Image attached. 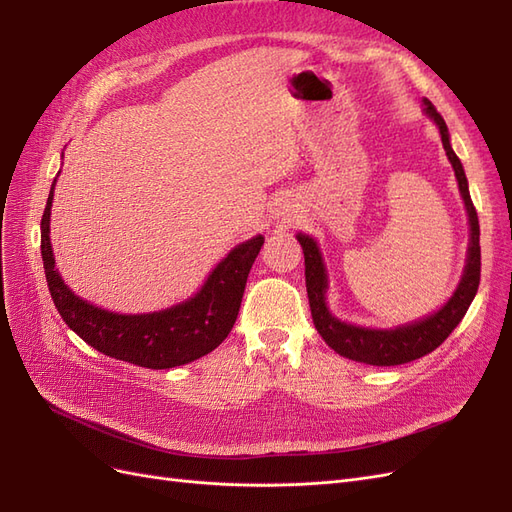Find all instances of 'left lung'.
Returning <instances> with one entry per match:
<instances>
[{"label":"left lung","instance_id":"left-lung-1","mask_svg":"<svg viewBox=\"0 0 512 512\" xmlns=\"http://www.w3.org/2000/svg\"><path fill=\"white\" fill-rule=\"evenodd\" d=\"M425 113L436 123L442 145L448 156V162L453 164L455 177L459 183V192L463 203H466L468 220H470V245H468V260L466 269H463L461 282L453 297L448 299L438 312H433L427 318H421L410 324H401L397 329H365L356 327V324H348L337 320L327 307V269H324L322 254L318 250V243L299 232L297 241L303 247L305 256V286H307V299L309 307H312V318L318 333L322 335L324 342H327L337 354L346 356V359L367 363V365H378V367H389V365H401L410 363L414 359H421V356L436 350L444 339L453 333V329L466 316L470 303L476 297V290L480 284V226H478V215L472 205L470 190H468V179L463 173V166L455 151L451 147V138H448V128L442 119V115L436 111L427 98L423 100Z\"/></svg>","mask_w":512,"mask_h":512}]
</instances>
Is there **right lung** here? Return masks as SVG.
<instances>
[{
    "instance_id": "1",
    "label": "right lung",
    "mask_w": 512,
    "mask_h": 512,
    "mask_svg": "<svg viewBox=\"0 0 512 512\" xmlns=\"http://www.w3.org/2000/svg\"><path fill=\"white\" fill-rule=\"evenodd\" d=\"M55 183L57 177L40 222L44 273L59 316L83 342L113 359L147 369L192 363L224 342L237 320L247 275L265 237L258 235L230 250L192 299L153 314H115L76 297L55 269L49 235Z\"/></svg>"
}]
</instances>
